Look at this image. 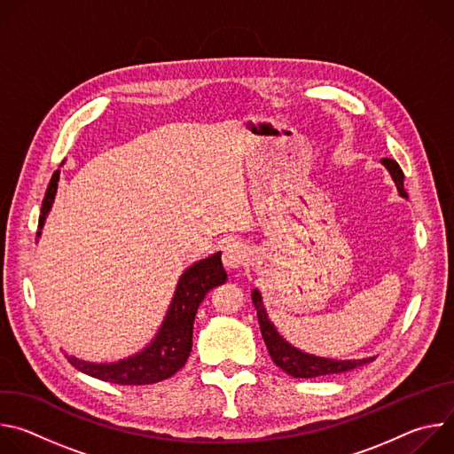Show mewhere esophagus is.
Masks as SVG:
<instances>
[{
	"instance_id": "esophagus-1",
	"label": "esophagus",
	"mask_w": 454,
	"mask_h": 454,
	"mask_svg": "<svg viewBox=\"0 0 454 454\" xmlns=\"http://www.w3.org/2000/svg\"><path fill=\"white\" fill-rule=\"evenodd\" d=\"M247 258L246 246L239 240H231L223 247V262L228 270H239L244 266Z\"/></svg>"
}]
</instances>
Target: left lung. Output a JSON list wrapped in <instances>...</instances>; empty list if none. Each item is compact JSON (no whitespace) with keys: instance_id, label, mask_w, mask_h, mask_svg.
Listing matches in <instances>:
<instances>
[{"instance_id":"left-lung-1","label":"left lung","mask_w":454,"mask_h":454,"mask_svg":"<svg viewBox=\"0 0 454 454\" xmlns=\"http://www.w3.org/2000/svg\"><path fill=\"white\" fill-rule=\"evenodd\" d=\"M380 163L386 167V170L390 172L399 196L408 200V192L404 190V172L401 170L399 163L390 158H382ZM251 300L256 309V317L258 323H261V333L266 341L268 352L273 359V363L282 368L286 373L296 379H312V377H321V375H336V373H345L348 370H354L357 366H363L375 357H363V359H329V357H319L314 354H307L296 347H293L273 325V321L268 316L262 294L258 289L251 291Z\"/></svg>"}]
</instances>
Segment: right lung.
I'll return each instance as SVG.
<instances>
[{
  "label": "right lung",
  "instance_id": "1",
  "mask_svg": "<svg viewBox=\"0 0 454 454\" xmlns=\"http://www.w3.org/2000/svg\"><path fill=\"white\" fill-rule=\"evenodd\" d=\"M59 174L60 170L53 172L44 193L37 239L41 237L46 215L50 214L55 200ZM226 280L228 275L221 262V251L203 258V261L193 262L179 277L172 301L156 336L140 352L114 363H91L75 356H68V361L86 375L123 386L154 384L172 377L179 368L184 366L190 356L193 319H196L198 307L210 289L223 286Z\"/></svg>",
  "mask_w": 454,
  "mask_h": 454
}]
</instances>
